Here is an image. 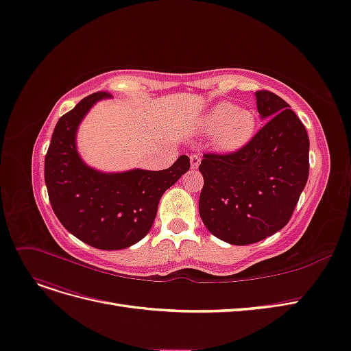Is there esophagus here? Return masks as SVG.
I'll return each mask as SVG.
<instances>
[{"mask_svg":"<svg viewBox=\"0 0 351 351\" xmlns=\"http://www.w3.org/2000/svg\"><path fill=\"white\" fill-rule=\"evenodd\" d=\"M200 161H202V156H200L199 154H195V155L190 156V162H191V168H193V170H195V168L199 167Z\"/></svg>","mask_w":351,"mask_h":351,"instance_id":"obj_1","label":"esophagus"}]
</instances>
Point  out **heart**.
<instances>
[{
  "mask_svg": "<svg viewBox=\"0 0 351 351\" xmlns=\"http://www.w3.org/2000/svg\"><path fill=\"white\" fill-rule=\"evenodd\" d=\"M204 129L217 134L216 139L223 149H237L245 145L256 130V116L250 110H239L231 103H221L204 117Z\"/></svg>",
  "mask_w": 351,
  "mask_h": 351,
  "instance_id": "1",
  "label": "heart"
}]
</instances>
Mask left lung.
I'll return each instance as SVG.
<instances>
[{
	"label": "left lung",
	"mask_w": 351,
	"mask_h": 351,
	"mask_svg": "<svg viewBox=\"0 0 351 351\" xmlns=\"http://www.w3.org/2000/svg\"><path fill=\"white\" fill-rule=\"evenodd\" d=\"M265 125L237 151L206 152L199 165L204 184L199 213L209 232L248 245L289 222L309 176V138L279 95L256 91Z\"/></svg>",
	"instance_id": "8db88e82"
}]
</instances>
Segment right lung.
<instances>
[{
	"mask_svg": "<svg viewBox=\"0 0 351 351\" xmlns=\"http://www.w3.org/2000/svg\"><path fill=\"white\" fill-rule=\"evenodd\" d=\"M110 93L82 99L58 120L45 156L51 206L66 231L94 248L122 250L149 232L164 191L189 171L187 155L167 170L104 174L87 167L75 148L77 128L90 107Z\"/></svg>",
	"mask_w": 351,
	"mask_h": 351,
	"instance_id": "right-lung-1",
	"label": "right lung"
}]
</instances>
